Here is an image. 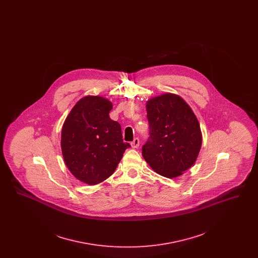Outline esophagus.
Masks as SVG:
<instances>
[{
	"instance_id": "obj_1",
	"label": "esophagus",
	"mask_w": 258,
	"mask_h": 258,
	"mask_svg": "<svg viewBox=\"0 0 258 258\" xmlns=\"http://www.w3.org/2000/svg\"><path fill=\"white\" fill-rule=\"evenodd\" d=\"M131 145H132V147L134 148V149H137L138 146H139V139L138 138H135V140L131 143Z\"/></svg>"
}]
</instances>
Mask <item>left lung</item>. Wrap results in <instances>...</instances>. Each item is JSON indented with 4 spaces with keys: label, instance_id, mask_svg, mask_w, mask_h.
I'll use <instances>...</instances> for the list:
<instances>
[{
    "label": "left lung",
    "instance_id": "obj_1",
    "mask_svg": "<svg viewBox=\"0 0 258 258\" xmlns=\"http://www.w3.org/2000/svg\"><path fill=\"white\" fill-rule=\"evenodd\" d=\"M150 137L142 156L153 170L166 178L183 175L197 161L202 134L197 116L184 98L165 93L146 103Z\"/></svg>",
    "mask_w": 258,
    "mask_h": 258
}]
</instances>
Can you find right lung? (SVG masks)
<instances>
[{
	"mask_svg": "<svg viewBox=\"0 0 258 258\" xmlns=\"http://www.w3.org/2000/svg\"><path fill=\"white\" fill-rule=\"evenodd\" d=\"M112 102L100 96L79 99L61 128L62 158L74 177L90 185L114 173L125 149L121 125L111 120Z\"/></svg>",
	"mask_w": 258,
	"mask_h": 258,
	"instance_id": "right-lung-1",
	"label": "right lung"
}]
</instances>
